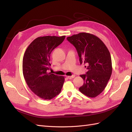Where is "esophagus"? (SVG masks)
Instances as JSON below:
<instances>
[{
	"label": "esophagus",
	"mask_w": 132,
	"mask_h": 132,
	"mask_svg": "<svg viewBox=\"0 0 132 132\" xmlns=\"http://www.w3.org/2000/svg\"><path fill=\"white\" fill-rule=\"evenodd\" d=\"M75 77V75H73L71 76H68V77L67 78H68V79H73Z\"/></svg>",
	"instance_id": "1"
}]
</instances>
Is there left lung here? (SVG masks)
Returning a JSON list of instances; mask_svg holds the SVG:
<instances>
[{
    "mask_svg": "<svg viewBox=\"0 0 132 132\" xmlns=\"http://www.w3.org/2000/svg\"><path fill=\"white\" fill-rule=\"evenodd\" d=\"M67 39L77 49L81 64L87 65L86 74L80 75L84 82L79 91L87 97H96L105 89L112 71L109 50L98 37L89 33L81 32Z\"/></svg>",
    "mask_w": 132,
    "mask_h": 132,
    "instance_id": "obj_1",
    "label": "left lung"
}]
</instances>
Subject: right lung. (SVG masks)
<instances>
[{
  "mask_svg": "<svg viewBox=\"0 0 132 132\" xmlns=\"http://www.w3.org/2000/svg\"><path fill=\"white\" fill-rule=\"evenodd\" d=\"M65 36L38 37L28 46L22 60V72L27 85L39 97L51 100L61 93L65 79L48 73L50 55L61 44Z\"/></svg>",
  "mask_w": 132,
  "mask_h": 132,
  "instance_id": "add662e5",
  "label": "right lung"
}]
</instances>
